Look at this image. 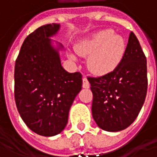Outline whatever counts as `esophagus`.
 <instances>
[{
    "instance_id": "obj_1",
    "label": "esophagus",
    "mask_w": 157,
    "mask_h": 157,
    "mask_svg": "<svg viewBox=\"0 0 157 157\" xmlns=\"http://www.w3.org/2000/svg\"><path fill=\"white\" fill-rule=\"evenodd\" d=\"M89 86H90V84H89L88 79L84 76L83 78H82V87H83L84 89H89Z\"/></svg>"
}]
</instances>
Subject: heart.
<instances>
[{
    "instance_id": "obj_1",
    "label": "heart",
    "mask_w": 157,
    "mask_h": 157,
    "mask_svg": "<svg viewBox=\"0 0 157 157\" xmlns=\"http://www.w3.org/2000/svg\"><path fill=\"white\" fill-rule=\"evenodd\" d=\"M126 44L121 35L110 29L101 30L75 46V51L87 59L89 69L95 75L112 72L120 64L125 53Z\"/></svg>"
}]
</instances>
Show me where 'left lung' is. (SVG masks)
I'll list each match as a JSON object with an SVG mask.
<instances>
[{
	"label": "left lung",
	"instance_id": "left-lung-1",
	"mask_svg": "<svg viewBox=\"0 0 157 157\" xmlns=\"http://www.w3.org/2000/svg\"><path fill=\"white\" fill-rule=\"evenodd\" d=\"M88 81L93 93L92 116L98 127L117 132L132 124L148 89L147 60L133 32L120 64L112 72Z\"/></svg>",
	"mask_w": 157,
	"mask_h": 157
}]
</instances>
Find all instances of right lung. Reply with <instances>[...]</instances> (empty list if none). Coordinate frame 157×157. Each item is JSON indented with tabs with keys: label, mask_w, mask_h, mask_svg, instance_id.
Segmentation results:
<instances>
[{
	"label": "right lung",
	"mask_w": 157,
	"mask_h": 157,
	"mask_svg": "<svg viewBox=\"0 0 157 157\" xmlns=\"http://www.w3.org/2000/svg\"><path fill=\"white\" fill-rule=\"evenodd\" d=\"M60 24L43 25L23 41L14 66V100L20 116L32 131L53 136L64 129L68 112L82 89V74L62 68L58 48L49 38Z\"/></svg>",
	"instance_id": "add662e5"
}]
</instances>
